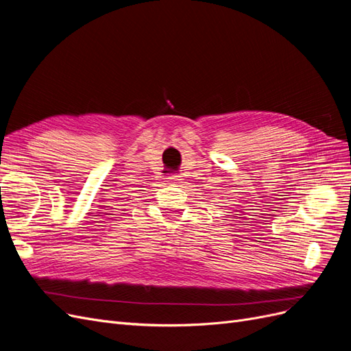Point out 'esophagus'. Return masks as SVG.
<instances>
[{
    "instance_id": "1",
    "label": "esophagus",
    "mask_w": 351,
    "mask_h": 351,
    "mask_svg": "<svg viewBox=\"0 0 351 351\" xmlns=\"http://www.w3.org/2000/svg\"><path fill=\"white\" fill-rule=\"evenodd\" d=\"M178 183H182V182H180L178 176H171V177L168 178V184H171V186H177Z\"/></svg>"
}]
</instances>
